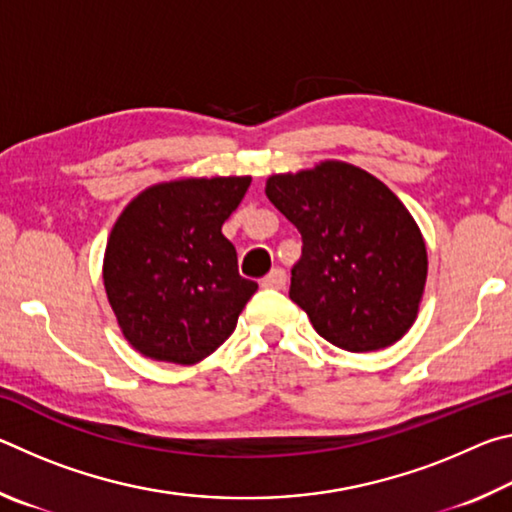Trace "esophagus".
Segmentation results:
<instances>
[{
    "label": "esophagus",
    "mask_w": 512,
    "mask_h": 512,
    "mask_svg": "<svg viewBox=\"0 0 512 512\" xmlns=\"http://www.w3.org/2000/svg\"><path fill=\"white\" fill-rule=\"evenodd\" d=\"M284 284H287V273H284L282 268H273V271L262 280L264 289H282Z\"/></svg>",
    "instance_id": "esophagus-1"
}]
</instances>
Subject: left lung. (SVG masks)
<instances>
[{
  "label": "left lung",
  "instance_id": "1",
  "mask_svg": "<svg viewBox=\"0 0 512 512\" xmlns=\"http://www.w3.org/2000/svg\"><path fill=\"white\" fill-rule=\"evenodd\" d=\"M266 196L302 237L289 298L316 332L348 352L400 341L427 282V246L400 198L339 160L277 173L266 180Z\"/></svg>",
  "mask_w": 512,
  "mask_h": 512
}]
</instances>
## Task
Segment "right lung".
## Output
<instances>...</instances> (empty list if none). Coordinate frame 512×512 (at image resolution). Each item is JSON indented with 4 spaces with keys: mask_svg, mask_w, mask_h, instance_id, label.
I'll list each match as a JSON object with an SVG mask.
<instances>
[{
    "mask_svg": "<svg viewBox=\"0 0 512 512\" xmlns=\"http://www.w3.org/2000/svg\"><path fill=\"white\" fill-rule=\"evenodd\" d=\"M248 187L250 176L171 180L119 214L103 284L126 341L144 357L192 366L235 332L257 282L239 275L221 225Z\"/></svg>",
    "mask_w": 512,
    "mask_h": 512,
    "instance_id": "right-lung-1",
    "label": "right lung"
}]
</instances>
